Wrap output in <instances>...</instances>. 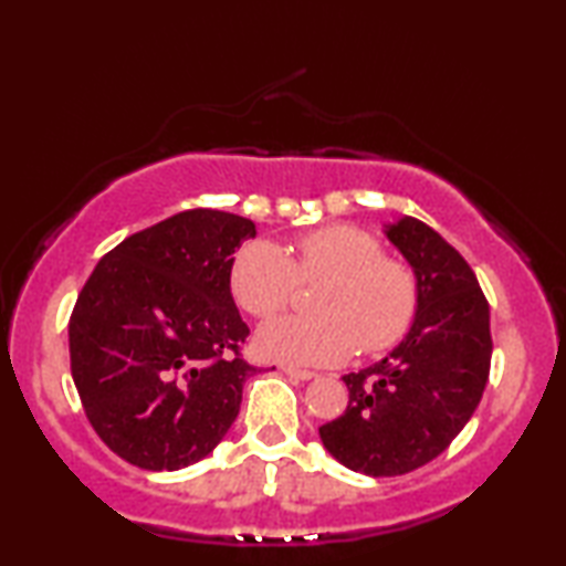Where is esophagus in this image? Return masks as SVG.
I'll return each instance as SVG.
<instances>
[{
  "label": "esophagus",
  "mask_w": 566,
  "mask_h": 566,
  "mask_svg": "<svg viewBox=\"0 0 566 566\" xmlns=\"http://www.w3.org/2000/svg\"><path fill=\"white\" fill-rule=\"evenodd\" d=\"M282 371L286 377H292V379H300V381H310V379H314L317 375H314V371H306V369H296V367H282Z\"/></svg>",
  "instance_id": "obj_1"
}]
</instances>
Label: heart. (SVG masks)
I'll use <instances>...</instances> for the list:
<instances>
[{
    "label": "heart",
    "instance_id": "1",
    "mask_svg": "<svg viewBox=\"0 0 566 566\" xmlns=\"http://www.w3.org/2000/svg\"><path fill=\"white\" fill-rule=\"evenodd\" d=\"M300 280H327L319 292V317L286 314L256 332L262 357L327 367L352 352H385L405 337L417 312V280L407 264L381 256L371 234L352 224H329L296 239L294 262L264 239L239 249L229 286L237 304L254 317H272L300 286Z\"/></svg>",
    "mask_w": 566,
    "mask_h": 566
}]
</instances>
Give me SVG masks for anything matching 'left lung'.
Masks as SVG:
<instances>
[{
	"mask_svg": "<svg viewBox=\"0 0 566 566\" xmlns=\"http://www.w3.org/2000/svg\"><path fill=\"white\" fill-rule=\"evenodd\" d=\"M385 237L417 280L415 322L385 359L342 377L349 405L319 427L324 449L367 476L442 454L474 415L492 361L490 304L464 256L415 217L385 224Z\"/></svg>",
	"mask_w": 566,
	"mask_h": 566,
	"instance_id": "1",
	"label": "left lung"
}]
</instances>
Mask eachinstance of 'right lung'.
Masks as SVG:
<instances>
[{
  "instance_id": "obj_1",
  "label": "right lung",
  "mask_w": 566,
  "mask_h": 566,
  "mask_svg": "<svg viewBox=\"0 0 566 566\" xmlns=\"http://www.w3.org/2000/svg\"><path fill=\"white\" fill-rule=\"evenodd\" d=\"M252 219L189 209L102 256L70 319L72 379L114 454L177 472L214 452L256 367L229 286Z\"/></svg>"
}]
</instances>
